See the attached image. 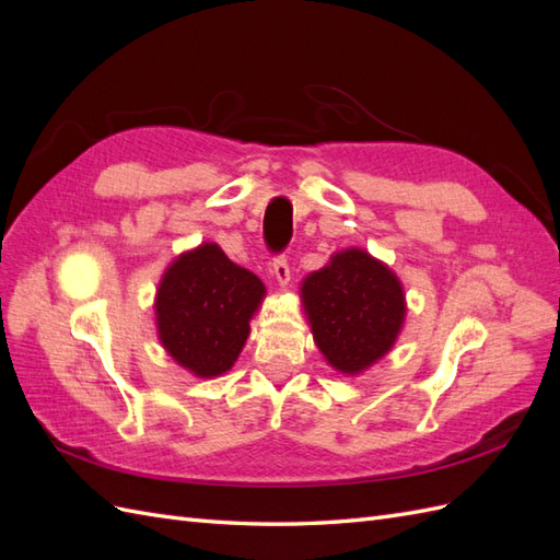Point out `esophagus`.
<instances>
[{
  "label": "esophagus",
  "instance_id": "esophagus-1",
  "mask_svg": "<svg viewBox=\"0 0 560 560\" xmlns=\"http://www.w3.org/2000/svg\"><path fill=\"white\" fill-rule=\"evenodd\" d=\"M270 273H273L276 282H278V284H282V287L292 280L290 264H287V259L282 257V254H280V257H276V259H273V266H270Z\"/></svg>",
  "mask_w": 560,
  "mask_h": 560
}]
</instances>
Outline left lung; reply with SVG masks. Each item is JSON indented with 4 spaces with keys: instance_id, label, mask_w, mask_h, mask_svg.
Listing matches in <instances>:
<instances>
[{
    "instance_id": "left-lung-1",
    "label": "left lung",
    "mask_w": 560,
    "mask_h": 560,
    "mask_svg": "<svg viewBox=\"0 0 560 560\" xmlns=\"http://www.w3.org/2000/svg\"><path fill=\"white\" fill-rule=\"evenodd\" d=\"M301 301L319 352L350 376L389 352L406 315L399 278L358 247L336 252L303 280Z\"/></svg>"
}]
</instances>
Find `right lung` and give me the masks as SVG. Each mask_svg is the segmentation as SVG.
<instances>
[{
	"label": "right lung",
	"instance_id": "1",
	"mask_svg": "<svg viewBox=\"0 0 560 560\" xmlns=\"http://www.w3.org/2000/svg\"><path fill=\"white\" fill-rule=\"evenodd\" d=\"M264 296V282L219 245L184 252L167 266L156 292L161 346L194 376H222L238 360Z\"/></svg>",
	"mask_w": 560,
	"mask_h": 560
}]
</instances>
